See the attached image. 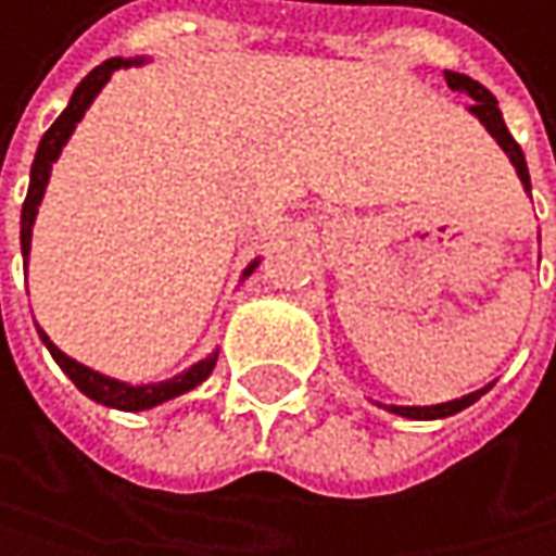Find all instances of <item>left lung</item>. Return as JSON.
<instances>
[{
	"instance_id": "left-lung-1",
	"label": "left lung",
	"mask_w": 556,
	"mask_h": 556,
	"mask_svg": "<svg viewBox=\"0 0 556 556\" xmlns=\"http://www.w3.org/2000/svg\"><path fill=\"white\" fill-rule=\"evenodd\" d=\"M443 79H446V86H451L454 92H460V96H470V99H473V102L467 105V110L483 123V129H486L490 136L497 139V146H501L504 153L510 156V163H514V169H517V176H520L523 189L530 193V173H527L523 149L514 142V136H510V129H507V123H504L501 110H497V99L490 96V89H483L477 79H470V76H464V73H451V70H446V73H443ZM490 387H494V383H486V387H480V390H473V393H467V396H460V400L433 403V407H387V410H390V414H396V417H407V420H443V417H454V414L467 410L470 403H477Z\"/></svg>"
}]
</instances>
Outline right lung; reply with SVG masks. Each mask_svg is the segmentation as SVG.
Instances as JSON below:
<instances>
[{
  "instance_id": "add662e5",
  "label": "right lung",
  "mask_w": 556,
  "mask_h": 556,
  "mask_svg": "<svg viewBox=\"0 0 556 556\" xmlns=\"http://www.w3.org/2000/svg\"><path fill=\"white\" fill-rule=\"evenodd\" d=\"M146 59H105L102 66H96L79 86H76V92H73V99H70V105L62 110V116L46 129V136H42V142H39V149H36V160H33V173H29V193H26V203H23V229H18V240H23V256H26V266H29V250H33V226H36V213H39V203H42V197H46V186H49V176H52V163L59 160V153H62V146L70 142V136L76 132V126H79V119L86 116V110L92 105V99L102 92V86L110 83V76L116 73V70H129V66H142ZM260 266V260H253L247 269H243V280ZM39 330V337H42V343H46V350L52 353V359L62 367V374H66L89 400H96V403H102V407H113V410H129V414H139V410H153V407H160V403H166V400H173V396H182V393H189L193 387H200L210 374H213V367H216V350L210 353V356H203L200 363H193L189 370H182V374H176V377H169V380H160V383H126V380H116V377H105V374H99V370H92V367H86V363H79V359H73L70 353H62L49 337H46V330L42 327H36Z\"/></svg>"
}]
</instances>
